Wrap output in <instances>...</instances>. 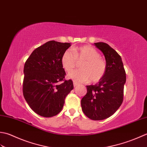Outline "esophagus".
I'll return each mask as SVG.
<instances>
[{"instance_id":"1","label":"esophagus","mask_w":147,"mask_h":147,"mask_svg":"<svg viewBox=\"0 0 147 147\" xmlns=\"http://www.w3.org/2000/svg\"><path fill=\"white\" fill-rule=\"evenodd\" d=\"M79 83H77V82H76V81H74V87H75V86H79Z\"/></svg>"}]
</instances>
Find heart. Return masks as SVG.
I'll use <instances>...</instances> for the list:
<instances>
[{
    "mask_svg": "<svg viewBox=\"0 0 147 147\" xmlns=\"http://www.w3.org/2000/svg\"><path fill=\"white\" fill-rule=\"evenodd\" d=\"M100 56L94 47L83 46L66 50L61 57V63L66 71H70L78 62L82 61L81 69L71 71L68 77L80 82H85L89 79L92 82H97L103 79L107 69L105 60Z\"/></svg>",
    "mask_w": 147,
    "mask_h": 147,
    "instance_id": "obj_1",
    "label": "heart"
}]
</instances>
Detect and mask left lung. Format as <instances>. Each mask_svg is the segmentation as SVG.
Returning <instances> with one entry per match:
<instances>
[{
	"label": "left lung",
	"mask_w": 147,
	"mask_h": 147,
	"mask_svg": "<svg viewBox=\"0 0 147 147\" xmlns=\"http://www.w3.org/2000/svg\"><path fill=\"white\" fill-rule=\"evenodd\" d=\"M106 59V74L95 85L86 86L87 93L81 100L82 110L88 118L100 121L112 115L124 98L126 76L121 57L109 44L94 43Z\"/></svg>",
	"instance_id": "1"
}]
</instances>
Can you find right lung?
Masks as SVG:
<instances>
[{"instance_id": "right-lung-1", "label": "right lung", "mask_w": 147, "mask_h": 147, "mask_svg": "<svg viewBox=\"0 0 147 147\" xmlns=\"http://www.w3.org/2000/svg\"><path fill=\"white\" fill-rule=\"evenodd\" d=\"M70 43L47 42L35 49L24 66L23 94L33 111L51 117L61 111L67 96L74 89L71 80H65L63 54Z\"/></svg>"}]
</instances>
